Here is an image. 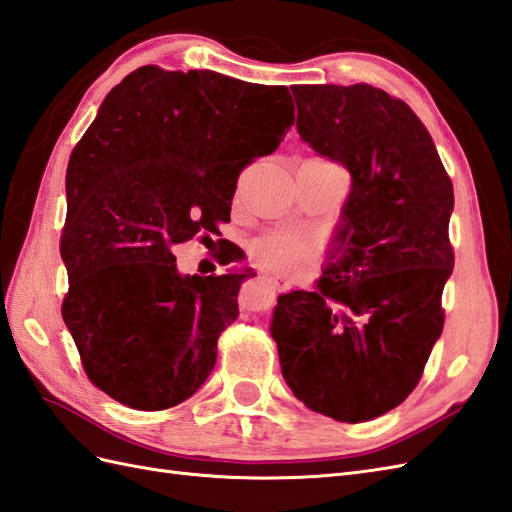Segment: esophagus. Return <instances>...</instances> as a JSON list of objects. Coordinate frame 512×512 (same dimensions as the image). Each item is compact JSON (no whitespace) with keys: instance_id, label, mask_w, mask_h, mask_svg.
<instances>
[{"instance_id":"esophagus-1","label":"esophagus","mask_w":512,"mask_h":512,"mask_svg":"<svg viewBox=\"0 0 512 512\" xmlns=\"http://www.w3.org/2000/svg\"><path fill=\"white\" fill-rule=\"evenodd\" d=\"M264 279L268 281V285L272 287V290L274 292H287V290H290V283H287V281H283V279H279V277H270V274H264Z\"/></svg>"}]
</instances>
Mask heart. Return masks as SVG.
Wrapping results in <instances>:
<instances>
[{
    "label": "heart",
    "instance_id": "b5f03b06",
    "mask_svg": "<svg viewBox=\"0 0 512 512\" xmlns=\"http://www.w3.org/2000/svg\"><path fill=\"white\" fill-rule=\"evenodd\" d=\"M253 261L266 270L287 274V277H298V274L309 272L318 264L320 251L311 240L300 238L294 233H266L253 240L248 246Z\"/></svg>",
    "mask_w": 512,
    "mask_h": 512
}]
</instances>
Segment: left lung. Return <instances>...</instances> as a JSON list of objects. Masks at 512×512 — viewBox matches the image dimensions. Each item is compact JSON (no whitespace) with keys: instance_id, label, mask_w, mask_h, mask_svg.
Returning a JSON list of instances; mask_svg holds the SVG:
<instances>
[{"instance_id":"1","label":"left lung","mask_w":512,"mask_h":512,"mask_svg":"<svg viewBox=\"0 0 512 512\" xmlns=\"http://www.w3.org/2000/svg\"><path fill=\"white\" fill-rule=\"evenodd\" d=\"M292 93L298 134L350 170L352 190L337 259L311 292L279 296L272 337L285 383L307 409L370 422L411 396L443 331L452 179L402 99L370 84Z\"/></svg>"}]
</instances>
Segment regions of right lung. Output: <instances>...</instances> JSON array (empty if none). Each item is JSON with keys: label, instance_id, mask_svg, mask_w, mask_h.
<instances>
[{"label": "right lung", "instance_id": "add662e5", "mask_svg": "<svg viewBox=\"0 0 512 512\" xmlns=\"http://www.w3.org/2000/svg\"><path fill=\"white\" fill-rule=\"evenodd\" d=\"M292 125L285 86L214 71L149 64L110 90L71 153L60 235L62 318L97 389L164 411L205 383L253 272L181 277L173 248L220 233L240 173Z\"/></svg>", "mask_w": 512, "mask_h": 512}]
</instances>
